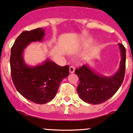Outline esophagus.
I'll use <instances>...</instances> for the list:
<instances>
[{
	"label": "esophagus",
	"mask_w": 133,
	"mask_h": 133,
	"mask_svg": "<svg viewBox=\"0 0 133 133\" xmlns=\"http://www.w3.org/2000/svg\"><path fill=\"white\" fill-rule=\"evenodd\" d=\"M75 69V68L74 66H73V65H71V66L69 67V73H74Z\"/></svg>",
	"instance_id": "34e87169"
}]
</instances>
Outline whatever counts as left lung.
<instances>
[{
	"instance_id": "left-lung-1",
	"label": "left lung",
	"mask_w": 133,
	"mask_h": 133,
	"mask_svg": "<svg viewBox=\"0 0 133 133\" xmlns=\"http://www.w3.org/2000/svg\"><path fill=\"white\" fill-rule=\"evenodd\" d=\"M118 45L121 52L119 68L111 77L95 73L88 64L75 71L80 81L77 92L84 102L92 105L102 103L112 97L122 84L125 71L126 51L123 45L119 43Z\"/></svg>"
}]
</instances>
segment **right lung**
I'll list each match as a JSON object with an SVG mask.
<instances>
[{"label":"right lung","instance_id":"right-lung-1","mask_svg":"<svg viewBox=\"0 0 133 133\" xmlns=\"http://www.w3.org/2000/svg\"><path fill=\"white\" fill-rule=\"evenodd\" d=\"M45 29L24 31L11 49L10 68L13 82L19 94L36 104H45L57 93L60 82L69 75V65L61 67L47 58L42 64L30 66L24 62V49L31 42H42Z\"/></svg>","mask_w":133,"mask_h":133}]
</instances>
